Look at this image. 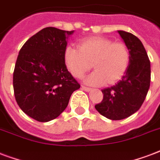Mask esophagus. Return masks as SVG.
I'll list each match as a JSON object with an SVG mask.
<instances>
[{
  "instance_id": "1",
  "label": "esophagus",
  "mask_w": 160,
  "mask_h": 160,
  "mask_svg": "<svg viewBox=\"0 0 160 160\" xmlns=\"http://www.w3.org/2000/svg\"><path fill=\"white\" fill-rule=\"evenodd\" d=\"M82 89L84 90V91H86V92H89L90 90L92 89V88H91L86 87V86H83V85H82Z\"/></svg>"
}]
</instances>
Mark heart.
<instances>
[{
	"mask_svg": "<svg viewBox=\"0 0 160 160\" xmlns=\"http://www.w3.org/2000/svg\"><path fill=\"white\" fill-rule=\"evenodd\" d=\"M130 59V51L124 43L103 37L88 38L80 42L79 48L68 45L64 51L65 63L75 78H82L93 64L95 71L84 81L95 86L120 80L127 72Z\"/></svg>",
	"mask_w": 160,
	"mask_h": 160,
	"instance_id": "1",
	"label": "heart"
}]
</instances>
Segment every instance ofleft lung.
Returning a JSON list of instances; mask_svg holds the SVG:
<instances>
[{
	"mask_svg": "<svg viewBox=\"0 0 160 160\" xmlns=\"http://www.w3.org/2000/svg\"><path fill=\"white\" fill-rule=\"evenodd\" d=\"M118 33L130 51V64L116 85L102 89L103 100L95 105L102 116L114 121L127 118L140 109L151 79L150 61L141 40L122 30Z\"/></svg>",
	"mask_w": 160,
	"mask_h": 160,
	"instance_id": "1",
	"label": "left lung"
}]
</instances>
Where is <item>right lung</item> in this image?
Instances as JSON below:
<instances>
[{
	"instance_id": "right-lung-1",
	"label": "right lung",
	"mask_w": 160,
	"mask_h": 160,
	"mask_svg": "<svg viewBox=\"0 0 160 160\" xmlns=\"http://www.w3.org/2000/svg\"><path fill=\"white\" fill-rule=\"evenodd\" d=\"M74 31L48 27L32 36L19 51L13 89L19 107L31 118L47 122L67 108L80 88L65 63L68 37Z\"/></svg>"
}]
</instances>
